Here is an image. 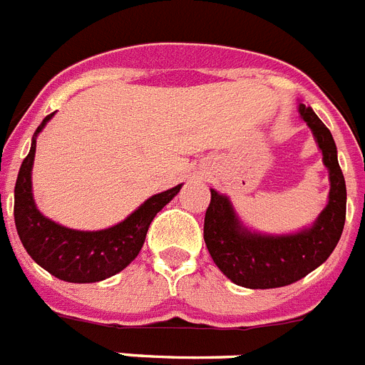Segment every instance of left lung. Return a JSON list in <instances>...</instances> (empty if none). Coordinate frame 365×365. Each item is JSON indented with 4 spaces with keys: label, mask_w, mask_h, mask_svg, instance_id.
I'll list each match as a JSON object with an SVG mask.
<instances>
[{
    "label": "left lung",
    "mask_w": 365,
    "mask_h": 365,
    "mask_svg": "<svg viewBox=\"0 0 365 365\" xmlns=\"http://www.w3.org/2000/svg\"><path fill=\"white\" fill-rule=\"evenodd\" d=\"M299 114L312 129L331 180L329 203L312 227L294 235H260L240 221L227 195L210 190L205 244L223 275L244 288L267 289L297 282L331 257L344 230L347 190L334 138L312 108L299 103Z\"/></svg>",
    "instance_id": "left-lung-1"
}]
</instances>
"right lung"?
I'll list each match as a JSON object with an SVG mask.
<instances>
[{
    "label": "right lung",
    "mask_w": 365,
    "mask_h": 365,
    "mask_svg": "<svg viewBox=\"0 0 365 365\" xmlns=\"http://www.w3.org/2000/svg\"><path fill=\"white\" fill-rule=\"evenodd\" d=\"M53 114L43 118L34 130L29 155L21 162L14 186V223L29 257L53 277L77 284L99 282L125 269L138 257L153 217L179 194L182 185L153 195L130 216L108 229L76 230L58 225L36 208L31 182L36 136Z\"/></svg>",
    "instance_id": "right-lung-1"
}]
</instances>
